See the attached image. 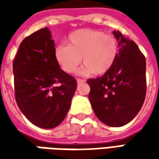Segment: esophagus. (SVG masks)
<instances>
[{
    "label": "esophagus",
    "mask_w": 159,
    "mask_h": 159,
    "mask_svg": "<svg viewBox=\"0 0 159 159\" xmlns=\"http://www.w3.org/2000/svg\"><path fill=\"white\" fill-rule=\"evenodd\" d=\"M85 82V80H81V79H77V83L78 84H82Z\"/></svg>",
    "instance_id": "esophagus-1"
}]
</instances>
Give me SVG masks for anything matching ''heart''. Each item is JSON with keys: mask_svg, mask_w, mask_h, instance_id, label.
Wrapping results in <instances>:
<instances>
[{"mask_svg": "<svg viewBox=\"0 0 159 159\" xmlns=\"http://www.w3.org/2000/svg\"><path fill=\"white\" fill-rule=\"evenodd\" d=\"M118 56L117 40L110 34L92 29H80L70 34L67 45H58L55 58L66 72L76 70L81 58L84 66L80 74H104L111 70Z\"/></svg>", "mask_w": 159, "mask_h": 159, "instance_id": "1", "label": "heart"}]
</instances>
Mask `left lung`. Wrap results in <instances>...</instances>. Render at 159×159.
Returning a JSON list of instances; mask_svg holds the SVG:
<instances>
[{
    "label": "left lung",
    "instance_id": "8db88e82",
    "mask_svg": "<svg viewBox=\"0 0 159 159\" xmlns=\"http://www.w3.org/2000/svg\"><path fill=\"white\" fill-rule=\"evenodd\" d=\"M113 34L119 50L111 70L88 80L89 98L96 117L109 126L126 125L140 111L146 95V60L134 41Z\"/></svg>",
    "mask_w": 159,
    "mask_h": 159
}]
</instances>
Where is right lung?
Masks as SVG:
<instances>
[{
  "label": "right lung",
  "instance_id": "obj_1",
  "mask_svg": "<svg viewBox=\"0 0 159 159\" xmlns=\"http://www.w3.org/2000/svg\"><path fill=\"white\" fill-rule=\"evenodd\" d=\"M51 37L48 27L29 35L13 61L16 103L30 122L45 129L63 122L77 89L76 80L60 69Z\"/></svg>",
  "mask_w": 159,
  "mask_h": 159
}]
</instances>
